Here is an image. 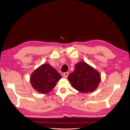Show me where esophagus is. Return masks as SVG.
<instances>
[{
    "label": "esophagus",
    "instance_id": "34e87169",
    "mask_svg": "<svg viewBox=\"0 0 130 130\" xmlns=\"http://www.w3.org/2000/svg\"><path fill=\"white\" fill-rule=\"evenodd\" d=\"M63 75H64V76L65 77H66V78L67 77L68 75H69V72H65V73H64V74H63Z\"/></svg>",
    "mask_w": 130,
    "mask_h": 130
}]
</instances>
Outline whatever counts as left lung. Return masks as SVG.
I'll return each instance as SVG.
<instances>
[{
	"mask_svg": "<svg viewBox=\"0 0 130 130\" xmlns=\"http://www.w3.org/2000/svg\"><path fill=\"white\" fill-rule=\"evenodd\" d=\"M68 79L75 89L87 93L93 92L97 88L101 76L93 67L80 61L75 65L74 71L69 75Z\"/></svg>",
	"mask_w": 130,
	"mask_h": 130,
	"instance_id": "obj_1",
	"label": "left lung"
}]
</instances>
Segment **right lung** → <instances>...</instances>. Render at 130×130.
<instances>
[{"label":"right lung","instance_id":"1","mask_svg":"<svg viewBox=\"0 0 130 130\" xmlns=\"http://www.w3.org/2000/svg\"><path fill=\"white\" fill-rule=\"evenodd\" d=\"M61 78L59 73L49 64H43L34 71L30 83L34 89L45 94L51 91Z\"/></svg>","mask_w":130,"mask_h":130}]
</instances>
